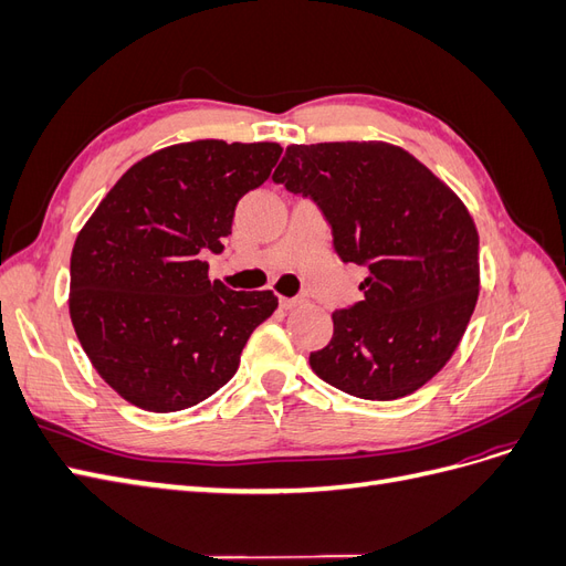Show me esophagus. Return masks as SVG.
<instances>
[{
    "label": "esophagus",
    "mask_w": 566,
    "mask_h": 566,
    "mask_svg": "<svg viewBox=\"0 0 566 566\" xmlns=\"http://www.w3.org/2000/svg\"><path fill=\"white\" fill-rule=\"evenodd\" d=\"M302 302H304L302 297H281V300H279L281 310H295V306H300Z\"/></svg>",
    "instance_id": "1"
}]
</instances>
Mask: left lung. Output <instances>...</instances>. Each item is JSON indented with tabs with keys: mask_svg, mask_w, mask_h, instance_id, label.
<instances>
[{
	"mask_svg": "<svg viewBox=\"0 0 566 566\" xmlns=\"http://www.w3.org/2000/svg\"><path fill=\"white\" fill-rule=\"evenodd\" d=\"M271 179L314 200L339 260L368 269L364 300L333 312V339L312 352L314 373L368 401L430 382L479 295V235L462 200L382 142L287 146Z\"/></svg>",
	"mask_w": 566,
	"mask_h": 566,
	"instance_id": "8db88e82",
	"label": "left lung"
}]
</instances>
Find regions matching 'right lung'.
I'll use <instances>...</instances> for the list:
<instances>
[{"instance_id": "right-lung-1", "label": "right lung", "mask_w": 566, "mask_h": 566, "mask_svg": "<svg viewBox=\"0 0 566 566\" xmlns=\"http://www.w3.org/2000/svg\"><path fill=\"white\" fill-rule=\"evenodd\" d=\"M279 144L205 139L132 165L77 233L71 318L92 366L153 413L191 408L224 387L252 331L279 306L271 290L210 281L235 205L279 163Z\"/></svg>"}]
</instances>
